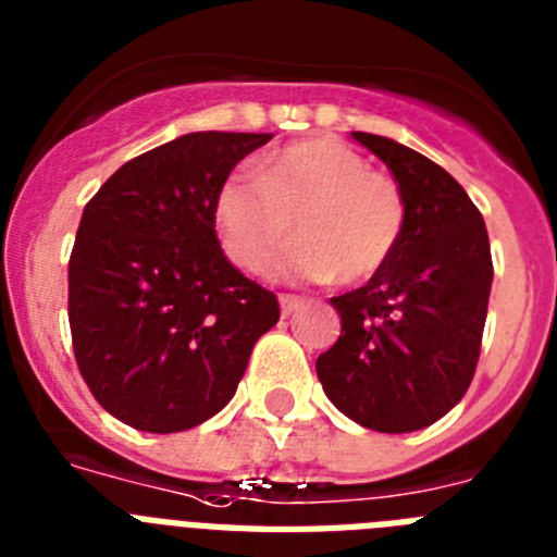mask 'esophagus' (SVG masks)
Segmentation results:
<instances>
[{"label": "esophagus", "instance_id": "obj_1", "mask_svg": "<svg viewBox=\"0 0 557 557\" xmlns=\"http://www.w3.org/2000/svg\"><path fill=\"white\" fill-rule=\"evenodd\" d=\"M278 305H282V312H284V315H289V312H296L298 307L305 305V298L289 296V293H282V296H278Z\"/></svg>", "mask_w": 557, "mask_h": 557}]
</instances>
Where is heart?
<instances>
[{
    "label": "heart",
    "instance_id": "heart-1",
    "mask_svg": "<svg viewBox=\"0 0 557 557\" xmlns=\"http://www.w3.org/2000/svg\"><path fill=\"white\" fill-rule=\"evenodd\" d=\"M296 233L275 273L361 284L398 250L407 205L393 178L338 139H305L264 159V173L233 170L213 196V224L238 268H264Z\"/></svg>",
    "mask_w": 557,
    "mask_h": 557
}]
</instances>
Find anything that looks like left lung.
I'll list each match as a JSON object with an SVG mask.
<instances>
[{"label":"left lung","instance_id":"left-lung-1","mask_svg":"<svg viewBox=\"0 0 557 557\" xmlns=\"http://www.w3.org/2000/svg\"><path fill=\"white\" fill-rule=\"evenodd\" d=\"M407 205L398 250L364 287L335 296L342 335L315 361L335 410L379 433H416L461 401L475 375L493 287L490 236L447 170L387 136L356 133Z\"/></svg>","mask_w":557,"mask_h":557}]
</instances>
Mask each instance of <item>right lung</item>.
I'll list each match as a JSON object with an SVG mask.
<instances>
[{
  "label": "right lung",
  "mask_w": 557,
  "mask_h": 557,
  "mask_svg": "<svg viewBox=\"0 0 557 557\" xmlns=\"http://www.w3.org/2000/svg\"><path fill=\"white\" fill-rule=\"evenodd\" d=\"M273 133H185L136 156L85 205L67 264L76 364L96 401L141 433L224 410L252 344L278 321L270 289L224 256L213 196Z\"/></svg>",
  "instance_id": "1"
}]
</instances>
